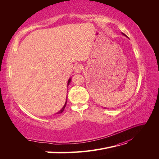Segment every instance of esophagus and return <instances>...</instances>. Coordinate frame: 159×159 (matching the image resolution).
I'll list each match as a JSON object with an SVG mask.
<instances>
[{
  "label": "esophagus",
  "instance_id": "34e87169",
  "mask_svg": "<svg viewBox=\"0 0 159 159\" xmlns=\"http://www.w3.org/2000/svg\"><path fill=\"white\" fill-rule=\"evenodd\" d=\"M83 70V66L81 64L76 65L75 67V71L76 73H80V72Z\"/></svg>",
  "mask_w": 159,
  "mask_h": 159
}]
</instances>
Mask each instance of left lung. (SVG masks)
I'll list each match as a JSON object with an SVG mask.
<instances>
[{
  "mask_svg": "<svg viewBox=\"0 0 159 159\" xmlns=\"http://www.w3.org/2000/svg\"><path fill=\"white\" fill-rule=\"evenodd\" d=\"M123 34H124V35H125V34H123Z\"/></svg>",
  "mask_w": 159,
  "mask_h": 159,
  "instance_id": "1",
  "label": "left lung"
}]
</instances>
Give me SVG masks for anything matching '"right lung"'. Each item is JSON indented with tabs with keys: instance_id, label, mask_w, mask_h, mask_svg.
<instances>
[{
	"instance_id": "obj_1",
	"label": "right lung",
	"mask_w": 159,
	"mask_h": 159,
	"mask_svg": "<svg viewBox=\"0 0 159 159\" xmlns=\"http://www.w3.org/2000/svg\"><path fill=\"white\" fill-rule=\"evenodd\" d=\"M70 81H71V80L70 79L69 80H68V85L70 84ZM66 103H67V101H66V103H65V105H64V107H62V109L59 112H57V114H59V113H62V112H63L64 111V108L66 107Z\"/></svg>"
}]
</instances>
